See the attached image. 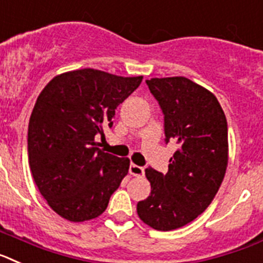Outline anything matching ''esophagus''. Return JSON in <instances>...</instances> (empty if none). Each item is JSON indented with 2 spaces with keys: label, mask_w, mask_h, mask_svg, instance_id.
<instances>
[{
  "label": "esophagus",
  "mask_w": 263,
  "mask_h": 263,
  "mask_svg": "<svg viewBox=\"0 0 263 263\" xmlns=\"http://www.w3.org/2000/svg\"><path fill=\"white\" fill-rule=\"evenodd\" d=\"M129 173H131L132 176H138V177H140V176L144 175V168L140 165H136V164H131V165H129Z\"/></svg>",
  "instance_id": "esophagus-1"
}]
</instances>
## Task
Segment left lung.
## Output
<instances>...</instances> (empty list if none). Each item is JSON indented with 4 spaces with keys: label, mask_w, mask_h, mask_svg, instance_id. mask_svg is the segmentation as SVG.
Instances as JSON below:
<instances>
[{
    "label": "left lung",
    "mask_w": 263,
    "mask_h": 263,
    "mask_svg": "<svg viewBox=\"0 0 263 263\" xmlns=\"http://www.w3.org/2000/svg\"><path fill=\"white\" fill-rule=\"evenodd\" d=\"M164 115L165 144L177 149L168 172L148 166L151 195L138 202L140 220L156 230L192 222L211 205L228 166V123L213 93L184 77L145 81Z\"/></svg>",
    "instance_id": "1"
}]
</instances>
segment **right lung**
Wrapping results in <instances>:
<instances>
[{
    "label": "right lung",
    "instance_id": "add662e5",
    "mask_svg": "<svg viewBox=\"0 0 263 263\" xmlns=\"http://www.w3.org/2000/svg\"><path fill=\"white\" fill-rule=\"evenodd\" d=\"M143 77L83 68L55 77L36 99L27 131L31 175L52 211L72 222L106 211L129 160L106 154L95 138L112 127L116 107Z\"/></svg>",
    "mask_w": 263,
    "mask_h": 263
}]
</instances>
